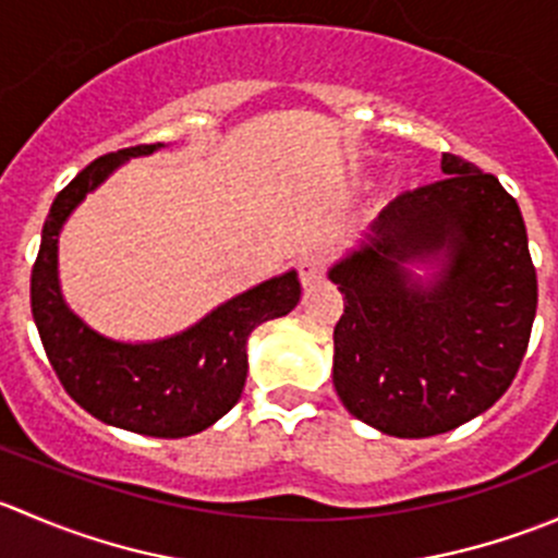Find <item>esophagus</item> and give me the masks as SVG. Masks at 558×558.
Masks as SVG:
<instances>
[{"instance_id":"esophagus-1","label":"esophagus","mask_w":558,"mask_h":558,"mask_svg":"<svg viewBox=\"0 0 558 558\" xmlns=\"http://www.w3.org/2000/svg\"><path fill=\"white\" fill-rule=\"evenodd\" d=\"M296 269H300L302 286H313L324 278L326 272V258L320 253H305V256L296 262Z\"/></svg>"}]
</instances>
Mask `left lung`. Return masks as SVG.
I'll return each instance as SVG.
<instances>
[{"label":"left lung","instance_id":"left-lung-1","mask_svg":"<svg viewBox=\"0 0 558 558\" xmlns=\"http://www.w3.org/2000/svg\"><path fill=\"white\" fill-rule=\"evenodd\" d=\"M442 172L399 194L367 243L329 269L345 294L337 397L393 437L442 435L492 408L519 373L537 313L519 202L453 154ZM413 260L438 272L424 284L403 267Z\"/></svg>","mask_w":558,"mask_h":558}]
</instances>
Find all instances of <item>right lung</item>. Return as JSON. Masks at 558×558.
Segmentation results:
<instances>
[{
  "instance_id": "right-lung-1",
  "label": "right lung",
  "mask_w": 558,
  "mask_h": 558,
  "mask_svg": "<svg viewBox=\"0 0 558 558\" xmlns=\"http://www.w3.org/2000/svg\"><path fill=\"white\" fill-rule=\"evenodd\" d=\"M165 148L134 145L99 156L50 205L32 267V315L61 386L102 424L148 437H189L238 404L247 375V337L300 302L296 272L264 280L207 313L180 335L118 342L83 324L59 289V232L88 191L123 161Z\"/></svg>"
}]
</instances>
